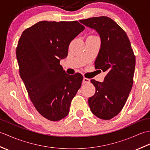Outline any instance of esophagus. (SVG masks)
Here are the masks:
<instances>
[{"instance_id":"1","label":"esophagus","mask_w":150,"mask_h":150,"mask_svg":"<svg viewBox=\"0 0 150 150\" xmlns=\"http://www.w3.org/2000/svg\"><path fill=\"white\" fill-rule=\"evenodd\" d=\"M90 79L86 77L83 78V83H90Z\"/></svg>"}]
</instances>
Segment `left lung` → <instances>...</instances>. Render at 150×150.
<instances>
[{"instance_id": "obj_1", "label": "left lung", "mask_w": 150, "mask_h": 150, "mask_svg": "<svg viewBox=\"0 0 150 150\" xmlns=\"http://www.w3.org/2000/svg\"><path fill=\"white\" fill-rule=\"evenodd\" d=\"M79 21L100 35L101 46L95 68L107 74L103 82L91 80L96 91L88 98V104L95 116L110 120L120 112L131 91L135 56L127 34L111 18L101 16Z\"/></svg>"}]
</instances>
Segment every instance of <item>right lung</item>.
Instances as JSON below:
<instances>
[{"mask_svg":"<svg viewBox=\"0 0 150 150\" xmlns=\"http://www.w3.org/2000/svg\"><path fill=\"white\" fill-rule=\"evenodd\" d=\"M85 27L77 21L37 22L22 32L16 49L19 73L41 115L58 121L68 115L81 88V73L66 74L60 64L71 41Z\"/></svg>","mask_w":150,"mask_h":150,"instance_id":"add662e5","label":"right lung"}]
</instances>
